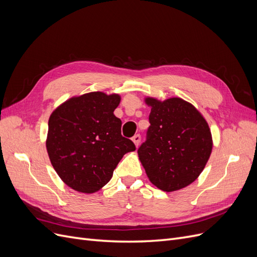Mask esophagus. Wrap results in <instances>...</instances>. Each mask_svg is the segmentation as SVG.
I'll return each instance as SVG.
<instances>
[{
    "mask_svg": "<svg viewBox=\"0 0 257 257\" xmlns=\"http://www.w3.org/2000/svg\"><path fill=\"white\" fill-rule=\"evenodd\" d=\"M132 141H133V143L135 144V146L136 147H138V145H139V143H141V135H135V136H133V138H132Z\"/></svg>",
    "mask_w": 257,
    "mask_h": 257,
    "instance_id": "34e87169",
    "label": "esophagus"
}]
</instances>
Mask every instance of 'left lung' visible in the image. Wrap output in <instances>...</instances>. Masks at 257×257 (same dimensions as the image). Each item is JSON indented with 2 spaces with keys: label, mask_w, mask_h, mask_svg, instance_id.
I'll list each match as a JSON object with an SVG mask.
<instances>
[{
  "label": "left lung",
  "mask_w": 257,
  "mask_h": 257,
  "mask_svg": "<svg viewBox=\"0 0 257 257\" xmlns=\"http://www.w3.org/2000/svg\"><path fill=\"white\" fill-rule=\"evenodd\" d=\"M151 107L148 139L138 158L152 184L164 192L181 190L203 172L212 151L211 131L195 106L180 97H145Z\"/></svg>",
  "instance_id": "left-lung-1"
}]
</instances>
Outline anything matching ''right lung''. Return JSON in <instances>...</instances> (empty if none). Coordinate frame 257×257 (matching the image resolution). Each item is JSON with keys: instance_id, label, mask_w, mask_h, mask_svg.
Instances as JSON below:
<instances>
[{"instance_id": "obj_1", "label": "right lung", "mask_w": 257, "mask_h": 257, "mask_svg": "<svg viewBox=\"0 0 257 257\" xmlns=\"http://www.w3.org/2000/svg\"><path fill=\"white\" fill-rule=\"evenodd\" d=\"M120 100L116 93L89 92L66 99L50 114L46 148L54 170L71 189L99 191L123 155L135 151L113 114Z\"/></svg>"}]
</instances>
